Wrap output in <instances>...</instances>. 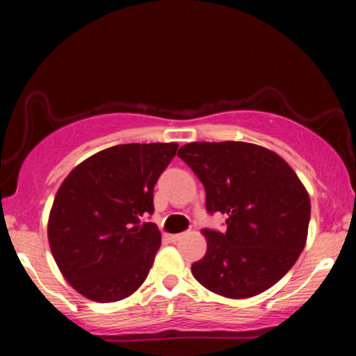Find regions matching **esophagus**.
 Listing matches in <instances>:
<instances>
[{"label": "esophagus", "instance_id": "esophagus-1", "mask_svg": "<svg viewBox=\"0 0 356 356\" xmlns=\"http://www.w3.org/2000/svg\"><path fill=\"white\" fill-rule=\"evenodd\" d=\"M183 238V233H177V235H168V240L170 241H173V243H177V241H179Z\"/></svg>", "mask_w": 356, "mask_h": 356}]
</instances>
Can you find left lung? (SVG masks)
<instances>
[{
	"label": "left lung",
	"instance_id": "left-lung-1",
	"mask_svg": "<svg viewBox=\"0 0 356 356\" xmlns=\"http://www.w3.org/2000/svg\"><path fill=\"white\" fill-rule=\"evenodd\" d=\"M206 189L209 213L227 216V230L204 228L207 251L191 272L227 298H250L275 285L303 251L311 202L280 155L250 143H191L178 150Z\"/></svg>",
	"mask_w": 356,
	"mask_h": 356
}]
</instances>
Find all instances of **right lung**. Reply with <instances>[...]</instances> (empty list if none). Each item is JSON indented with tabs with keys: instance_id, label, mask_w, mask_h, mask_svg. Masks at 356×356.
<instances>
[{
	"instance_id": "right-lung-1",
	"label": "right lung",
	"mask_w": 356,
	"mask_h": 356,
	"mask_svg": "<svg viewBox=\"0 0 356 356\" xmlns=\"http://www.w3.org/2000/svg\"><path fill=\"white\" fill-rule=\"evenodd\" d=\"M177 143L121 144L77 165L58 189L48 241L61 274L86 298L113 303L143 285L162 235L154 186Z\"/></svg>"
}]
</instances>
